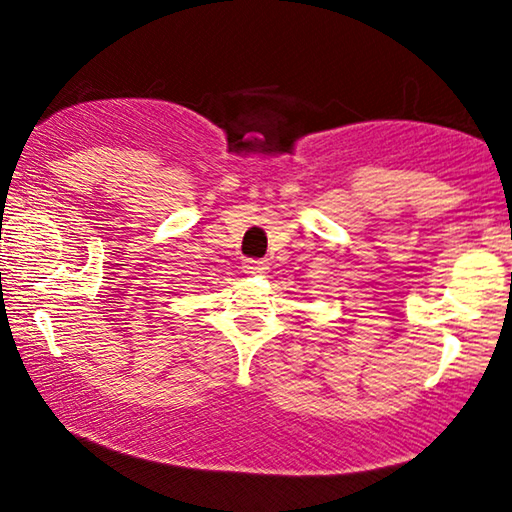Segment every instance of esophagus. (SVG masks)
Listing matches in <instances>:
<instances>
[{
  "instance_id": "obj_1",
  "label": "esophagus",
  "mask_w": 512,
  "mask_h": 512,
  "mask_svg": "<svg viewBox=\"0 0 512 512\" xmlns=\"http://www.w3.org/2000/svg\"><path fill=\"white\" fill-rule=\"evenodd\" d=\"M265 270H268L265 261H244V272H249V275H263Z\"/></svg>"
}]
</instances>
